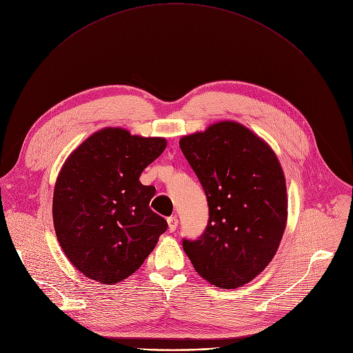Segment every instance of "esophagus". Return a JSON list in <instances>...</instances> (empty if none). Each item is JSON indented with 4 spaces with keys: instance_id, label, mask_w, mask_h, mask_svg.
I'll use <instances>...</instances> for the list:
<instances>
[{
    "instance_id": "1",
    "label": "esophagus",
    "mask_w": 353,
    "mask_h": 353,
    "mask_svg": "<svg viewBox=\"0 0 353 353\" xmlns=\"http://www.w3.org/2000/svg\"><path fill=\"white\" fill-rule=\"evenodd\" d=\"M168 225H169V232H174L177 225H179V219L177 216H170L168 218Z\"/></svg>"
}]
</instances>
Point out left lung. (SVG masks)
I'll return each instance as SVG.
<instances>
[{"instance_id": "left-lung-1", "label": "left lung", "mask_w": 353, "mask_h": 353, "mask_svg": "<svg viewBox=\"0 0 353 353\" xmlns=\"http://www.w3.org/2000/svg\"><path fill=\"white\" fill-rule=\"evenodd\" d=\"M180 149L197 174L210 219L183 249L210 284L238 288L272 262L287 223V188L273 149L249 128L219 121L185 135Z\"/></svg>"}]
</instances>
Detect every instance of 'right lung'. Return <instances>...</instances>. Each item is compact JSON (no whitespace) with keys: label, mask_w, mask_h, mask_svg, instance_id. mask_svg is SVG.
Here are the masks:
<instances>
[{"label":"right lung","mask_w":353,"mask_h":353,"mask_svg":"<svg viewBox=\"0 0 353 353\" xmlns=\"http://www.w3.org/2000/svg\"><path fill=\"white\" fill-rule=\"evenodd\" d=\"M165 138L104 128L61 166L53 191V225L70 263L85 277L115 284L135 273L168 230L149 208L153 185L139 177L166 149Z\"/></svg>","instance_id":"right-lung-1"}]
</instances>
